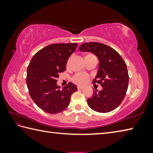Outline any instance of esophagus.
<instances>
[{
  "label": "esophagus",
  "mask_w": 153,
  "mask_h": 153,
  "mask_svg": "<svg viewBox=\"0 0 153 153\" xmlns=\"http://www.w3.org/2000/svg\"><path fill=\"white\" fill-rule=\"evenodd\" d=\"M77 89H78V90H82V89H84V86H77Z\"/></svg>",
  "instance_id": "esophagus-1"
}]
</instances>
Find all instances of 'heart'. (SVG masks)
Masks as SVG:
<instances>
[{
	"mask_svg": "<svg viewBox=\"0 0 153 153\" xmlns=\"http://www.w3.org/2000/svg\"><path fill=\"white\" fill-rule=\"evenodd\" d=\"M69 61H68L69 63ZM89 77L86 74H77L72 77V81H73L75 84H78V85H84L86 84L88 81Z\"/></svg>",
	"mask_w": 153,
	"mask_h": 153,
	"instance_id": "b5f03b06",
	"label": "heart"
}]
</instances>
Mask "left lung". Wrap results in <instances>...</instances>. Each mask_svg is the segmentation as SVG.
<instances>
[{
  "mask_svg": "<svg viewBox=\"0 0 153 153\" xmlns=\"http://www.w3.org/2000/svg\"><path fill=\"white\" fill-rule=\"evenodd\" d=\"M79 49L94 54L99 61L93 83L100 84L102 89L98 92L94 90L92 97L87 100L88 105L99 113L115 109L125 98L128 87L129 76L125 61L117 51L105 44L86 42Z\"/></svg>",
  "mask_w": 153,
  "mask_h": 153,
  "instance_id": "8db88e82",
  "label": "left lung"
}]
</instances>
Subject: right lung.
Masks as SVG:
<instances>
[{
	"mask_svg": "<svg viewBox=\"0 0 153 153\" xmlns=\"http://www.w3.org/2000/svg\"><path fill=\"white\" fill-rule=\"evenodd\" d=\"M77 46V43L46 46L33 55L27 67L26 83L30 97L46 113L55 114L64 111L69 105L71 94L77 90L71 82L62 90L56 84Z\"/></svg>",
	"mask_w": 153,
	"mask_h": 153,
	"instance_id": "1",
	"label": "right lung"
}]
</instances>
